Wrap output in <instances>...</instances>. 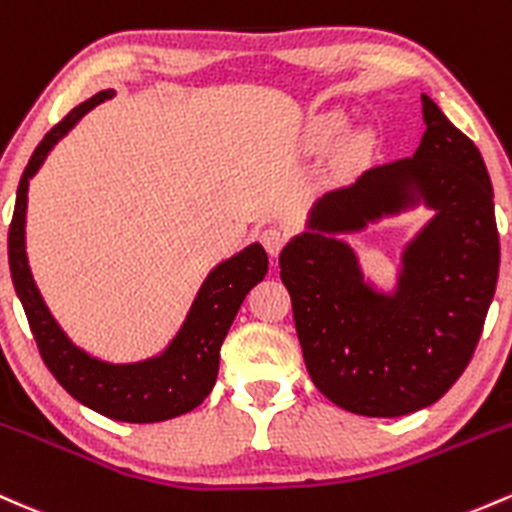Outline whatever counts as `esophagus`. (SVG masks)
<instances>
[{"label": "esophagus", "mask_w": 512, "mask_h": 512, "mask_svg": "<svg viewBox=\"0 0 512 512\" xmlns=\"http://www.w3.org/2000/svg\"><path fill=\"white\" fill-rule=\"evenodd\" d=\"M260 240H262V245H265V250L269 252V255L277 257L289 238H286V233L282 228H267V230H262Z\"/></svg>", "instance_id": "34e87169"}]
</instances>
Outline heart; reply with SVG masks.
Listing matches in <instances>:
<instances>
[{
	"mask_svg": "<svg viewBox=\"0 0 512 512\" xmlns=\"http://www.w3.org/2000/svg\"><path fill=\"white\" fill-rule=\"evenodd\" d=\"M340 123H342V119H340L338 114H335V116H328V119H325L323 123H320V126H323L325 131H335V128H338Z\"/></svg>",
	"mask_w": 512,
	"mask_h": 512,
	"instance_id": "heart-1",
	"label": "heart"
}]
</instances>
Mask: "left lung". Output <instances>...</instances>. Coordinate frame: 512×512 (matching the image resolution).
I'll use <instances>...</instances> for the list:
<instances>
[{"label":"left lung","instance_id":"left-lung-1","mask_svg":"<svg viewBox=\"0 0 512 512\" xmlns=\"http://www.w3.org/2000/svg\"><path fill=\"white\" fill-rule=\"evenodd\" d=\"M425 133L408 160L325 194L279 255L308 374L335 406L398 418L440 401L474 357L498 282L493 187L479 148L423 94ZM418 193L436 218L414 241L396 297L363 284L325 232L358 229Z\"/></svg>","mask_w":512,"mask_h":512}]
</instances>
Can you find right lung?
Wrapping results in <instances>:
<instances>
[{"mask_svg": "<svg viewBox=\"0 0 512 512\" xmlns=\"http://www.w3.org/2000/svg\"><path fill=\"white\" fill-rule=\"evenodd\" d=\"M111 94H114L111 89L99 92L97 97L72 109L63 121L50 128L38 148L33 150L31 160L21 174L14 216H11L9 269L38 352H41L50 374L58 379V384L72 398L111 420L160 423V420L194 411L209 396L218 376L221 345L233 325L235 313L245 301L247 291L265 279L269 262L262 245L255 243L213 269L196 296L182 333L174 338L165 355L150 359V362L114 367V364L97 362V359L84 355L65 338L38 294L26 262L24 223L28 179L36 174L58 138H63L89 109H94L99 101L109 99Z\"/></svg>", "mask_w": 512, "mask_h": 512, "instance_id": "right-lung-1", "label": "right lung"}]
</instances>
